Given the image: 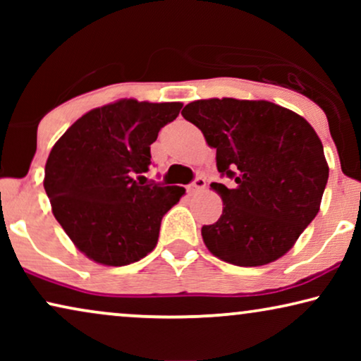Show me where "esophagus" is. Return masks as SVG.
<instances>
[{
	"instance_id": "obj_1",
	"label": "esophagus",
	"mask_w": 361,
	"mask_h": 361,
	"mask_svg": "<svg viewBox=\"0 0 361 361\" xmlns=\"http://www.w3.org/2000/svg\"><path fill=\"white\" fill-rule=\"evenodd\" d=\"M205 185H207L205 179H204V177L199 176V177H195V180L192 182L189 187H187V192H189V194H195V192L205 189Z\"/></svg>"
}]
</instances>
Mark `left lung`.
Here are the masks:
<instances>
[{
  "mask_svg": "<svg viewBox=\"0 0 361 361\" xmlns=\"http://www.w3.org/2000/svg\"><path fill=\"white\" fill-rule=\"evenodd\" d=\"M182 116L216 149V169L233 187L212 182L224 212L202 226L212 255L235 266L273 263L319 214L329 166L322 141L298 113L266 100L210 98Z\"/></svg>",
  "mask_w": 361,
  "mask_h": 361,
  "instance_id": "8db88e82",
  "label": "left lung"
}]
</instances>
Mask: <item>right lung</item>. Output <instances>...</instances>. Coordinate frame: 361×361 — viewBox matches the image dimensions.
Wrapping results in <instances>:
<instances>
[{
    "label": "right lung",
    "instance_id": "add662e5",
    "mask_svg": "<svg viewBox=\"0 0 361 361\" xmlns=\"http://www.w3.org/2000/svg\"><path fill=\"white\" fill-rule=\"evenodd\" d=\"M182 103L123 98L85 113L63 133L46 162L44 189L52 214L87 258L126 266L145 258L161 220L184 187L142 185L157 133Z\"/></svg>",
    "mask_w": 361,
    "mask_h": 361
}]
</instances>
